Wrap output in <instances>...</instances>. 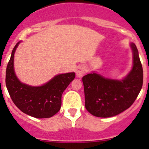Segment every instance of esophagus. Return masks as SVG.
I'll return each mask as SVG.
<instances>
[{
  "label": "esophagus",
  "instance_id": "esophagus-1",
  "mask_svg": "<svg viewBox=\"0 0 149 149\" xmlns=\"http://www.w3.org/2000/svg\"><path fill=\"white\" fill-rule=\"evenodd\" d=\"M86 72V67L84 65H79L76 68V76L79 78L82 77L84 76V74H85V73Z\"/></svg>",
  "mask_w": 149,
  "mask_h": 149
}]
</instances>
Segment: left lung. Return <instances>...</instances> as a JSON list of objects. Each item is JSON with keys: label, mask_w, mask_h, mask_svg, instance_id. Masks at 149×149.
I'll return each instance as SVG.
<instances>
[{"label": "left lung", "mask_w": 149, "mask_h": 149, "mask_svg": "<svg viewBox=\"0 0 149 149\" xmlns=\"http://www.w3.org/2000/svg\"><path fill=\"white\" fill-rule=\"evenodd\" d=\"M133 65L123 80L106 79L97 73H88L82 78L85 107L88 112L99 118H109L128 109L141 91L143 86V68L139 51L134 43L130 45Z\"/></svg>", "instance_id": "8db88e82"}]
</instances>
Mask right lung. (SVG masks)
<instances>
[{"mask_svg": "<svg viewBox=\"0 0 149 149\" xmlns=\"http://www.w3.org/2000/svg\"><path fill=\"white\" fill-rule=\"evenodd\" d=\"M19 44L12 50L6 72V85L10 98L26 115L36 118H51L61 109L62 94L74 79L75 73L57 75L41 86H31L21 83L13 68L14 53Z\"/></svg>", "mask_w": 149, "mask_h": 149, "instance_id": "1", "label": "right lung"}]
</instances>
